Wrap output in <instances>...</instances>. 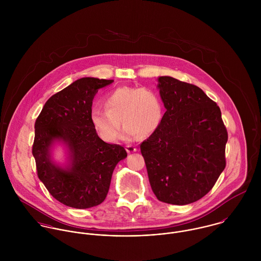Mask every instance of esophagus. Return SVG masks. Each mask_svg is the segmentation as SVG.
Segmentation results:
<instances>
[{
	"instance_id": "1",
	"label": "esophagus",
	"mask_w": 261,
	"mask_h": 261,
	"mask_svg": "<svg viewBox=\"0 0 261 261\" xmlns=\"http://www.w3.org/2000/svg\"><path fill=\"white\" fill-rule=\"evenodd\" d=\"M125 149L127 150V152H134V151H137V148H136L135 146H133V145H127V146L125 147Z\"/></svg>"
}]
</instances>
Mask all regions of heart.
<instances>
[{
  "instance_id": "obj_1",
  "label": "heart",
  "mask_w": 261,
  "mask_h": 261,
  "mask_svg": "<svg viewBox=\"0 0 261 261\" xmlns=\"http://www.w3.org/2000/svg\"><path fill=\"white\" fill-rule=\"evenodd\" d=\"M106 110L94 108L90 119L98 135L106 142L117 139L120 120L124 125L123 137L149 136L163 118V105L159 94L148 87L122 86L109 92L103 98Z\"/></svg>"
}]
</instances>
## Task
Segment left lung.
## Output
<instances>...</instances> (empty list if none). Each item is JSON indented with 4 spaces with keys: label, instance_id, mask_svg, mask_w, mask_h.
<instances>
[{
    "label": "left lung",
    "instance_id": "8db88e82",
    "mask_svg": "<svg viewBox=\"0 0 261 261\" xmlns=\"http://www.w3.org/2000/svg\"><path fill=\"white\" fill-rule=\"evenodd\" d=\"M158 81L167 111L141 152L158 200L187 205L204 197L223 172L228 134L219 107L201 88L170 76Z\"/></svg>",
    "mask_w": 261,
    "mask_h": 261
}]
</instances>
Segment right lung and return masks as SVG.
Here are the masks:
<instances>
[{
	"mask_svg": "<svg viewBox=\"0 0 261 261\" xmlns=\"http://www.w3.org/2000/svg\"><path fill=\"white\" fill-rule=\"evenodd\" d=\"M112 82L80 78L52 95L36 119L32 153L38 177L57 201L68 207L86 209L102 203L115 166L127 155L123 147L103 142L90 119L95 94ZM55 140L69 148L66 168L50 160L49 149Z\"/></svg>",
	"mask_w": 261,
	"mask_h": 261,
	"instance_id": "add662e5",
	"label": "right lung"
}]
</instances>
